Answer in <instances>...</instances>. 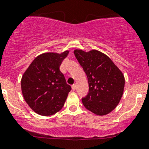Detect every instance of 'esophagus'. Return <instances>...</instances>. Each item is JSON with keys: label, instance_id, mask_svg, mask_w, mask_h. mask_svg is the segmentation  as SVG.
I'll return each mask as SVG.
<instances>
[{"label": "esophagus", "instance_id": "34e87169", "mask_svg": "<svg viewBox=\"0 0 149 149\" xmlns=\"http://www.w3.org/2000/svg\"><path fill=\"white\" fill-rule=\"evenodd\" d=\"M72 90H73V91H75V90L77 89V85H76L75 84H73V85L72 86Z\"/></svg>", "mask_w": 149, "mask_h": 149}]
</instances>
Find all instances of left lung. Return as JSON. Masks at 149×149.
Wrapping results in <instances>:
<instances>
[{
	"label": "left lung",
	"mask_w": 149,
	"mask_h": 149,
	"mask_svg": "<svg viewBox=\"0 0 149 149\" xmlns=\"http://www.w3.org/2000/svg\"><path fill=\"white\" fill-rule=\"evenodd\" d=\"M88 77L89 92L82 103L98 116L110 113L119 104L123 94L125 77L107 55L97 50L74 51Z\"/></svg>",
	"instance_id": "left-lung-1"
}]
</instances>
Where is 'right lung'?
Listing matches in <instances>:
<instances>
[{"label":"right lung","mask_w":149,"mask_h":149,"mask_svg":"<svg viewBox=\"0 0 149 149\" xmlns=\"http://www.w3.org/2000/svg\"><path fill=\"white\" fill-rule=\"evenodd\" d=\"M69 51L45 52L38 55L23 73L21 90L23 98L33 111L51 116L63 107L71 86L60 72V65Z\"/></svg>","instance_id":"1"}]
</instances>
